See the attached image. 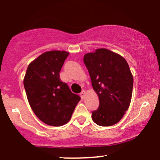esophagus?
<instances>
[{
  "label": "esophagus",
  "mask_w": 160,
  "mask_h": 160,
  "mask_svg": "<svg viewBox=\"0 0 160 160\" xmlns=\"http://www.w3.org/2000/svg\"><path fill=\"white\" fill-rule=\"evenodd\" d=\"M86 91H82V92L80 93V97H81L82 99H83L84 98H85V96H86Z\"/></svg>",
  "instance_id": "esophagus-1"
}]
</instances>
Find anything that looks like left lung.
Here are the masks:
<instances>
[{"instance_id": "1", "label": "left lung", "mask_w": 160, "mask_h": 160, "mask_svg": "<svg viewBox=\"0 0 160 160\" xmlns=\"http://www.w3.org/2000/svg\"><path fill=\"white\" fill-rule=\"evenodd\" d=\"M83 61L99 100V108L92 112V120L99 126H112L130 105L133 76L128 63L121 55L105 48L86 53Z\"/></svg>"}]
</instances>
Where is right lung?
Returning a JSON list of instances; mask_svg holds the SVG:
<instances>
[{
    "mask_svg": "<svg viewBox=\"0 0 160 160\" xmlns=\"http://www.w3.org/2000/svg\"><path fill=\"white\" fill-rule=\"evenodd\" d=\"M69 52L52 50L30 63L23 84L34 113L46 124L61 127L69 122L80 97L61 80L60 72Z\"/></svg>",
    "mask_w": 160,
    "mask_h": 160,
    "instance_id": "right-lung-1",
    "label": "right lung"
}]
</instances>
